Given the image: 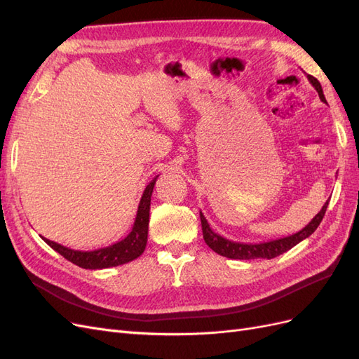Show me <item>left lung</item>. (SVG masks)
<instances>
[{
    "label": "left lung",
    "instance_id": "left-lung-1",
    "mask_svg": "<svg viewBox=\"0 0 359 359\" xmlns=\"http://www.w3.org/2000/svg\"><path fill=\"white\" fill-rule=\"evenodd\" d=\"M307 79L310 81V83L314 86V90L318 91L319 99L327 103L325 100V95L322 91L320 82L313 78L311 74H307ZM328 202L322 206V210L319 211V214L314 215V219L301 229L299 232L285 236V238H278V240L274 241H266V243H259V244H245V243H235V241H229L226 238L220 236L219 233H215L208 222H206L205 215L201 212V223H202V232H203V240L210 248H212L215 253H219L220 256L229 257V259H240V260H248V259H273L277 257L280 255L286 253L287 250H290L292 247H295L297 244H299L301 241L309 238L314 231L318 229V226L320 224L325 211H327Z\"/></svg>",
    "mask_w": 359,
    "mask_h": 359
}]
</instances>
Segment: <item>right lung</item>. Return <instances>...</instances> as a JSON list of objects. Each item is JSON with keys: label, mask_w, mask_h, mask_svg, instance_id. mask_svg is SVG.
Masks as SVG:
<instances>
[{"label": "right lung", "mask_w": 359, "mask_h": 359, "mask_svg": "<svg viewBox=\"0 0 359 359\" xmlns=\"http://www.w3.org/2000/svg\"><path fill=\"white\" fill-rule=\"evenodd\" d=\"M158 175L153 178L147 189L144 190L142 198H140L139 206H137V214L135 219V224L132 227V232H130L124 240L118 241L112 245L102 247L97 250H91V252H81V250H73L69 247H64L58 243L49 241L48 238H43L50 248L58 252L62 257L70 260L72 264L78 265L85 269H103V268H111L124 265L127 262H132V260L137 259L140 255L144 253L148 241V223H149V206H151V194H153L156 181Z\"/></svg>", "instance_id": "add662e5"}]
</instances>
